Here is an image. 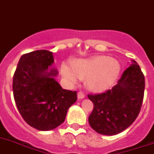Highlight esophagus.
<instances>
[{
	"label": "esophagus",
	"instance_id": "34e87169",
	"mask_svg": "<svg viewBox=\"0 0 154 154\" xmlns=\"http://www.w3.org/2000/svg\"><path fill=\"white\" fill-rule=\"evenodd\" d=\"M85 94L83 92H78V99H84L85 98Z\"/></svg>",
	"mask_w": 154,
	"mask_h": 154
}]
</instances>
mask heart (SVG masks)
Wrapping results in <instances>:
<instances>
[{
    "instance_id": "1",
    "label": "heart",
    "mask_w": 154,
    "mask_h": 154,
    "mask_svg": "<svg viewBox=\"0 0 154 154\" xmlns=\"http://www.w3.org/2000/svg\"><path fill=\"white\" fill-rule=\"evenodd\" d=\"M72 67L62 65V74L70 84L79 79H86L87 86L94 92H103L112 86L120 72V65L114 58L105 55L79 59Z\"/></svg>"
}]
</instances>
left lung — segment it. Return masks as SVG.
<instances>
[{
  "mask_svg": "<svg viewBox=\"0 0 154 154\" xmlns=\"http://www.w3.org/2000/svg\"><path fill=\"white\" fill-rule=\"evenodd\" d=\"M123 72L118 83L104 93L89 95L94 108L89 116L91 127L106 136L123 132L135 121L143 99L145 79L137 62Z\"/></svg>",
  "mask_w": 154,
  "mask_h": 154,
  "instance_id": "obj_1",
  "label": "left lung"
}]
</instances>
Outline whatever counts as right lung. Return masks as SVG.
Returning a JSON list of instances; mask_svg holds the SVG:
<instances>
[{
  "label": "right lung",
  "mask_w": 154,
  "mask_h": 154,
  "mask_svg": "<svg viewBox=\"0 0 154 154\" xmlns=\"http://www.w3.org/2000/svg\"><path fill=\"white\" fill-rule=\"evenodd\" d=\"M54 57L38 50L21 57L13 78V93L19 112L29 126L41 131L51 130L65 119L69 107L77 100L75 91L62 89L52 67Z\"/></svg>",
  "instance_id": "1"
}]
</instances>
